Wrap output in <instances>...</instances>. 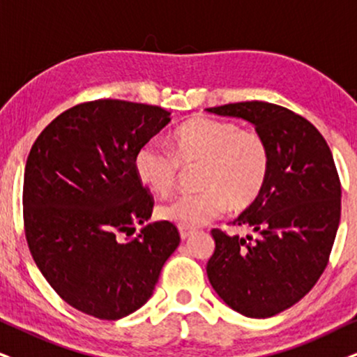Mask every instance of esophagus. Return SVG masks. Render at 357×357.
Here are the masks:
<instances>
[{"label": "esophagus", "instance_id": "34e87169", "mask_svg": "<svg viewBox=\"0 0 357 357\" xmlns=\"http://www.w3.org/2000/svg\"><path fill=\"white\" fill-rule=\"evenodd\" d=\"M179 236H181V241H186L192 236V231H186V229H179Z\"/></svg>", "mask_w": 357, "mask_h": 357}]
</instances>
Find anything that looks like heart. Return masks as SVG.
Returning a JSON list of instances; mask_svg holds the SVG:
<instances>
[{"mask_svg": "<svg viewBox=\"0 0 357 357\" xmlns=\"http://www.w3.org/2000/svg\"><path fill=\"white\" fill-rule=\"evenodd\" d=\"M173 153L155 142L139 146L135 171L153 192L168 194L181 168L199 165L197 192L179 194L158 207L160 219L183 229H196L219 218L231 204L245 209L259 199L270 169L265 139L231 121L192 119L171 137Z\"/></svg>", "mask_w": 357, "mask_h": 357, "instance_id": "b5f03b06", "label": "heart"}]
</instances>
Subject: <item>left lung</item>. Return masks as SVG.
<instances>
[{
	"mask_svg": "<svg viewBox=\"0 0 357 357\" xmlns=\"http://www.w3.org/2000/svg\"><path fill=\"white\" fill-rule=\"evenodd\" d=\"M255 126L270 153L264 191L234 225L257 237L212 229L207 277L237 313L268 318L308 293L328 265L341 218V184L323 135L303 116L267 102L206 108Z\"/></svg>",
	"mask_w": 357,
	"mask_h": 357,
	"instance_id": "obj_1",
	"label": "left lung"
}]
</instances>
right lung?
<instances>
[{
	"instance_id": "obj_1",
	"label": "right lung",
	"mask_w": 357,
	"mask_h": 357,
	"mask_svg": "<svg viewBox=\"0 0 357 357\" xmlns=\"http://www.w3.org/2000/svg\"><path fill=\"white\" fill-rule=\"evenodd\" d=\"M169 121L161 107L87 102L52 120L31 148L22 186L31 255L57 295L90 317L142 308L178 249V229L166 220L121 238L151 218L135 155Z\"/></svg>"
}]
</instances>
